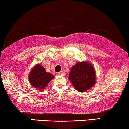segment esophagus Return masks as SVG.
Instances as JSON below:
<instances>
[{
  "label": "esophagus",
  "mask_w": 129,
  "mask_h": 129,
  "mask_svg": "<svg viewBox=\"0 0 129 129\" xmlns=\"http://www.w3.org/2000/svg\"><path fill=\"white\" fill-rule=\"evenodd\" d=\"M57 75H59V76H64L65 72H63V71H61V72L57 73Z\"/></svg>",
  "instance_id": "34e87169"
}]
</instances>
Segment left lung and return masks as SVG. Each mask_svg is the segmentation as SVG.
Returning a JSON list of instances; mask_svg holds the SVG:
<instances>
[{"label": "left lung", "instance_id": "1", "mask_svg": "<svg viewBox=\"0 0 129 129\" xmlns=\"http://www.w3.org/2000/svg\"><path fill=\"white\" fill-rule=\"evenodd\" d=\"M69 79L77 91L85 92L91 89L96 82L95 69L87 61L77 62L71 68Z\"/></svg>", "mask_w": 129, "mask_h": 129}]
</instances>
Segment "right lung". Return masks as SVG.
I'll list each match as a JSON object with an SVG mask.
<instances>
[{"mask_svg":"<svg viewBox=\"0 0 129 129\" xmlns=\"http://www.w3.org/2000/svg\"><path fill=\"white\" fill-rule=\"evenodd\" d=\"M54 76L46 72L45 68L41 64H36L32 68L28 75L29 82L35 88L44 90Z\"/></svg>","mask_w":129,"mask_h":129,"instance_id":"1","label":"right lung"}]
</instances>
